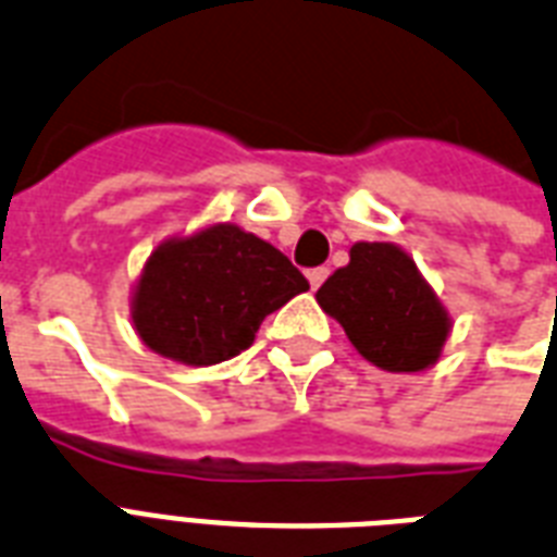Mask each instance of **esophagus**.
Listing matches in <instances>:
<instances>
[{
  "mask_svg": "<svg viewBox=\"0 0 557 557\" xmlns=\"http://www.w3.org/2000/svg\"><path fill=\"white\" fill-rule=\"evenodd\" d=\"M325 278H327V267H313V270H308V282L313 290H317L319 284L325 282Z\"/></svg>",
  "mask_w": 557,
  "mask_h": 557,
  "instance_id": "obj_1",
  "label": "esophagus"
}]
</instances>
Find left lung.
I'll return each mask as SVG.
<instances>
[{
  "mask_svg": "<svg viewBox=\"0 0 557 557\" xmlns=\"http://www.w3.org/2000/svg\"><path fill=\"white\" fill-rule=\"evenodd\" d=\"M360 355L386 372H424L450 337V313L416 261L395 244L360 240L317 290Z\"/></svg>",
  "mask_w": 557,
  "mask_h": 557,
  "instance_id": "obj_1",
  "label": "left lung"
}]
</instances>
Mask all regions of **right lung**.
<instances>
[{"mask_svg":"<svg viewBox=\"0 0 557 557\" xmlns=\"http://www.w3.org/2000/svg\"><path fill=\"white\" fill-rule=\"evenodd\" d=\"M273 244L235 223L162 240L133 287V325L157 355L214 366L247 351L264 317L308 290Z\"/></svg>","mask_w":557,"mask_h":557,"instance_id":"add662e5","label":"right lung"}]
</instances>
